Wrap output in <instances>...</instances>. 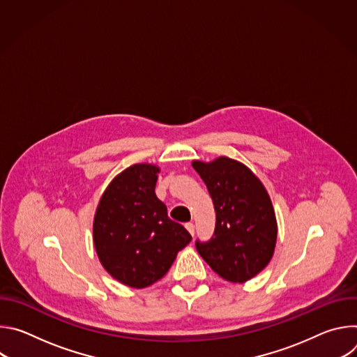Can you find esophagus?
<instances>
[{"label":"esophagus","instance_id":"34e87169","mask_svg":"<svg viewBox=\"0 0 357 357\" xmlns=\"http://www.w3.org/2000/svg\"><path fill=\"white\" fill-rule=\"evenodd\" d=\"M185 227H186V229H188V231H189V233H190V234H192V236H193V234H195V225H193V223H192V222H189V223H186V225H185Z\"/></svg>","mask_w":357,"mask_h":357}]
</instances>
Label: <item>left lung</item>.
<instances>
[{"mask_svg":"<svg viewBox=\"0 0 357 357\" xmlns=\"http://www.w3.org/2000/svg\"><path fill=\"white\" fill-rule=\"evenodd\" d=\"M192 165L205 182L216 212L213 236L208 241L197 238L196 250L222 278L244 282L273 257L277 222L270 196L254 174L234 160L220 157Z\"/></svg>","mask_w":357,"mask_h":357,"instance_id":"1","label":"left lung"}]
</instances>
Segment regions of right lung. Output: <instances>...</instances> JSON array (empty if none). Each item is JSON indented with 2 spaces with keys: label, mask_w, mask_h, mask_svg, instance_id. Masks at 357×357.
Here are the masks:
<instances>
[{
  "label": "right lung",
  "mask_w": 357,
  "mask_h": 357,
  "mask_svg": "<svg viewBox=\"0 0 357 357\" xmlns=\"http://www.w3.org/2000/svg\"><path fill=\"white\" fill-rule=\"evenodd\" d=\"M154 165L137 164L117 175L98 203L93 225L100 263L112 277L132 288L162 278L176 254L190 240L189 231L168 218L155 195Z\"/></svg>",
  "instance_id": "add662e5"
}]
</instances>
